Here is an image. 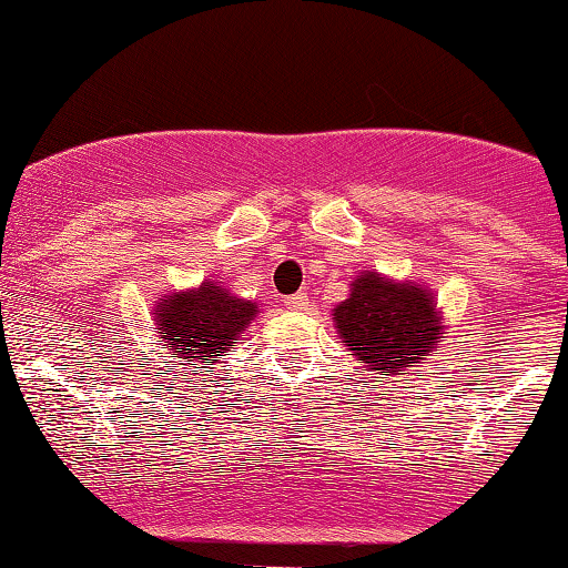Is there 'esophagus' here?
Masks as SVG:
<instances>
[{
  "label": "esophagus",
  "mask_w": 568,
  "mask_h": 568,
  "mask_svg": "<svg viewBox=\"0 0 568 568\" xmlns=\"http://www.w3.org/2000/svg\"><path fill=\"white\" fill-rule=\"evenodd\" d=\"M284 305L290 307V311H305V307H307V295H305V292H297V295L286 297Z\"/></svg>",
  "instance_id": "obj_1"
}]
</instances>
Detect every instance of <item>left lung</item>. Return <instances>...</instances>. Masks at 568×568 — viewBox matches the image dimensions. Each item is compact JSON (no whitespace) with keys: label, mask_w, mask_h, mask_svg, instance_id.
Listing matches in <instances>:
<instances>
[{"label":"left lung","mask_w":568,"mask_h":568,"mask_svg":"<svg viewBox=\"0 0 568 568\" xmlns=\"http://www.w3.org/2000/svg\"><path fill=\"white\" fill-rule=\"evenodd\" d=\"M332 316L349 353L382 376L422 363L443 334V316L429 290L397 284L374 271L355 278L349 297Z\"/></svg>","instance_id":"left-lung-1"}]
</instances>
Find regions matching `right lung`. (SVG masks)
I'll use <instances>...</instances> for the list:
<instances>
[{"instance_id":"1","label":"right lung","mask_w":568,"mask_h":568,"mask_svg":"<svg viewBox=\"0 0 568 568\" xmlns=\"http://www.w3.org/2000/svg\"><path fill=\"white\" fill-rule=\"evenodd\" d=\"M257 305L223 290L215 282H202L197 290L173 292L155 305L158 337L171 347V358L207 366L223 349L236 347V337L255 318Z\"/></svg>"}]
</instances>
